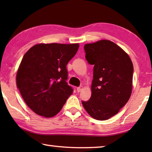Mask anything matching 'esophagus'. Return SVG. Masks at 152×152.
<instances>
[{
	"instance_id": "obj_1",
	"label": "esophagus",
	"mask_w": 152,
	"mask_h": 152,
	"mask_svg": "<svg viewBox=\"0 0 152 152\" xmlns=\"http://www.w3.org/2000/svg\"><path fill=\"white\" fill-rule=\"evenodd\" d=\"M82 88H83V86H82L78 87V88H77V92H80V91H82Z\"/></svg>"
}]
</instances>
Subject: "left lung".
Segmentation results:
<instances>
[{
  "instance_id": "1",
  "label": "left lung",
  "mask_w": 152,
  "mask_h": 152,
  "mask_svg": "<svg viewBox=\"0 0 152 152\" xmlns=\"http://www.w3.org/2000/svg\"><path fill=\"white\" fill-rule=\"evenodd\" d=\"M84 48L86 60L94 68L91 97L82 103L92 118L107 120L116 115L131 96L132 61L124 50L109 40L88 43Z\"/></svg>"
}]
</instances>
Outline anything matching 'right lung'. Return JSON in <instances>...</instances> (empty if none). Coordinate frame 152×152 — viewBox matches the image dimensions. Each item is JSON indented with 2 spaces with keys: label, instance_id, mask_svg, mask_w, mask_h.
<instances>
[{
  "label": "right lung",
  "instance_id": "add662e5",
  "mask_svg": "<svg viewBox=\"0 0 152 152\" xmlns=\"http://www.w3.org/2000/svg\"><path fill=\"white\" fill-rule=\"evenodd\" d=\"M78 48V43H40L24 55L17 71V86L36 114L55 116L72 94L73 88L66 82V66Z\"/></svg>",
  "mask_w": 152,
  "mask_h": 152
}]
</instances>
